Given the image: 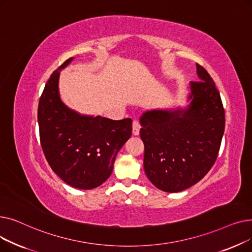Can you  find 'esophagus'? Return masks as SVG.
Masks as SVG:
<instances>
[{
    "mask_svg": "<svg viewBox=\"0 0 252 252\" xmlns=\"http://www.w3.org/2000/svg\"><path fill=\"white\" fill-rule=\"evenodd\" d=\"M140 128H141V126H140L139 122L134 121L133 122V135L134 136H138L140 134Z\"/></svg>",
    "mask_w": 252,
    "mask_h": 252,
    "instance_id": "obj_1",
    "label": "esophagus"
}]
</instances>
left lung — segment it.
<instances>
[{"label": "left lung", "instance_id": "obj_1", "mask_svg": "<svg viewBox=\"0 0 252 252\" xmlns=\"http://www.w3.org/2000/svg\"><path fill=\"white\" fill-rule=\"evenodd\" d=\"M199 82H190L186 107L152 109L140 116L144 169L154 186L176 193L199 182L213 167L224 130L220 93L196 64Z\"/></svg>", "mask_w": 252, "mask_h": 252}]
</instances>
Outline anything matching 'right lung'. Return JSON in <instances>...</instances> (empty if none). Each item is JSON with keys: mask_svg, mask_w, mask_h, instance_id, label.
Here are the masks:
<instances>
[{"mask_svg": "<svg viewBox=\"0 0 252 252\" xmlns=\"http://www.w3.org/2000/svg\"><path fill=\"white\" fill-rule=\"evenodd\" d=\"M72 59L51 74L39 98V138L53 171L73 188L91 190L110 177L119 149L131 136V119L81 114L62 102L60 71Z\"/></svg>", "mask_w": 252, "mask_h": 252, "instance_id": "1", "label": "right lung"}]
</instances>
